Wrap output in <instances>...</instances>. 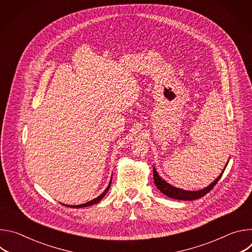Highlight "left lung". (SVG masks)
<instances>
[{"mask_svg": "<svg viewBox=\"0 0 252 252\" xmlns=\"http://www.w3.org/2000/svg\"><path fill=\"white\" fill-rule=\"evenodd\" d=\"M229 159L227 160L224 168L222 169L221 173L220 174V176H218V178L213 181L209 186H207L206 188L199 189V190H186V189H182L175 188L173 186H171L170 184H168L167 182H165L162 177L159 176V174L158 173L156 167L154 166V179H155V185L156 187L166 196L173 198V199H179V200H194L197 198H200L202 196H204L207 192H209L213 187L219 183V181L220 179L223 171L225 170V167L228 164Z\"/></svg>", "mask_w": 252, "mask_h": 252, "instance_id": "obj_1", "label": "left lung"}]
</instances>
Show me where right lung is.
I'll return each mask as SVG.
<instances>
[{
	"label": "right lung",
	"mask_w": 252,
	"mask_h": 252,
	"mask_svg": "<svg viewBox=\"0 0 252 252\" xmlns=\"http://www.w3.org/2000/svg\"><path fill=\"white\" fill-rule=\"evenodd\" d=\"M112 176H113V175H112ZM111 184H112V177H111V181H110L109 186H107V188L103 190V192H102L101 194H99L97 197H95L94 199H93V200H90V201H88V202H86V203L78 204V205H66V204H63V205H66V206H68V207H75V208H81V207H86V206L94 205V204H95V203L99 202V201L101 200V198H103V196L106 194V192L109 191V189H110V188H111Z\"/></svg>",
	"instance_id": "right-lung-1"
}]
</instances>
